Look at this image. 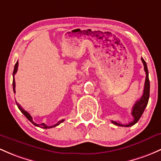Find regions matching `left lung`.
<instances>
[{"label":"left lung","instance_id":"left-lung-1","mask_svg":"<svg viewBox=\"0 0 161 161\" xmlns=\"http://www.w3.org/2000/svg\"><path fill=\"white\" fill-rule=\"evenodd\" d=\"M142 62H143V66H144V71L146 72V79H145V84H144V89H143V96H141L139 100L136 101L135 103L134 106H133V109H132L131 114L133 116V121L130 122V123H127V124H122L120 123H118L116 121H113L111 122L113 124L116 125V126H125V127H128V126H131L133 125H134L135 123H136L138 122L140 118L141 117L142 114L143 113L145 108L147 106L149 97H150V80H149V76H148V69L147 66V63L144 61V59L141 58Z\"/></svg>","mask_w":161,"mask_h":161}]
</instances>
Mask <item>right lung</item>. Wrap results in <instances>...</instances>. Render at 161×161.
I'll use <instances>...</instances> for the list:
<instances>
[{"mask_svg": "<svg viewBox=\"0 0 161 161\" xmlns=\"http://www.w3.org/2000/svg\"><path fill=\"white\" fill-rule=\"evenodd\" d=\"M18 62H16V64H15V65H14V71H13V90H14V93H15V81H14V75H15V74H16L17 71H18ZM16 104H17V106H18V109H19L20 110H21V113H22L23 114L25 115V116H26L27 119H28V120H29L30 122H31V123H33V124L35 125V126H38V127L44 128V129H49V128L55 127V126H58V125L60 124L61 123H62V122H63L64 120H65V119H62V120L58 121V123H56V124L53 125V126H47V125H45V123H42V124H37L36 123H35V122L33 121V119H32V117L31 116V115H30L29 113H28V112H27V111L24 110V109H23V108H21V106H20L19 103H18L16 102Z\"/></svg>", "mask_w": 161, "mask_h": 161, "instance_id": "add662e5", "label": "right lung"}]
</instances>
